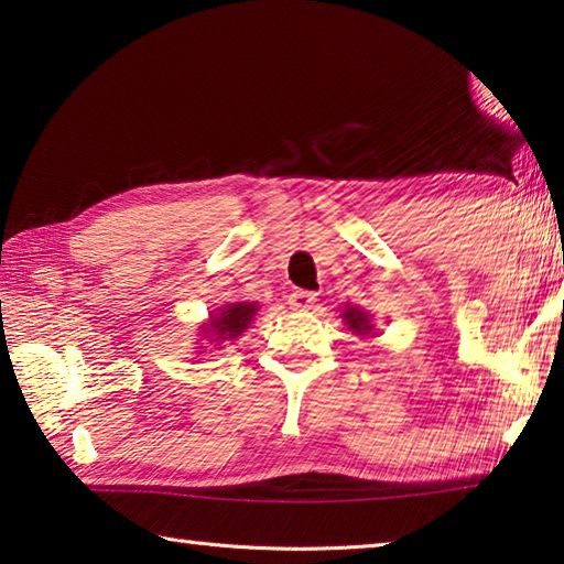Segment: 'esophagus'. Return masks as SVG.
<instances>
[{
  "label": "esophagus",
  "instance_id": "esophagus-1",
  "mask_svg": "<svg viewBox=\"0 0 564 564\" xmlns=\"http://www.w3.org/2000/svg\"><path fill=\"white\" fill-rule=\"evenodd\" d=\"M314 303H316V293L311 291H293L289 296V306L293 311H308L314 308Z\"/></svg>",
  "mask_w": 564,
  "mask_h": 564
}]
</instances>
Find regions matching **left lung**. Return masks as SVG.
<instances>
[{
    "mask_svg": "<svg viewBox=\"0 0 564 564\" xmlns=\"http://www.w3.org/2000/svg\"><path fill=\"white\" fill-rule=\"evenodd\" d=\"M346 321H348V328L359 330V334H366L369 330V321H366V316L361 314V311H346Z\"/></svg>",
    "mask_w": 564,
    "mask_h": 564,
    "instance_id": "8db88e82",
    "label": "left lung"
}]
</instances>
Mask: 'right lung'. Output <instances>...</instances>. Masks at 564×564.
<instances>
[{
  "label": "right lung",
  "mask_w": 564,
  "mask_h": 564,
  "mask_svg": "<svg viewBox=\"0 0 564 564\" xmlns=\"http://www.w3.org/2000/svg\"><path fill=\"white\" fill-rule=\"evenodd\" d=\"M256 311H258V306H253V303H234V306H228L218 318H213L210 336H218V338L240 336L243 334V328L250 324V321H253Z\"/></svg>",
  "instance_id": "1"
}]
</instances>
